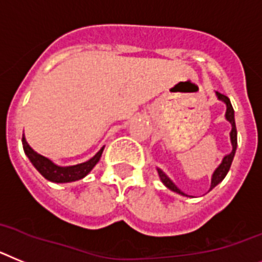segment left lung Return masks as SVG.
I'll use <instances>...</instances> for the list:
<instances>
[{
	"label": "left lung",
	"mask_w": 262,
	"mask_h": 262,
	"mask_svg": "<svg viewBox=\"0 0 262 262\" xmlns=\"http://www.w3.org/2000/svg\"><path fill=\"white\" fill-rule=\"evenodd\" d=\"M216 95H217V97H219V100H223L224 103L227 104V112H226V118L228 120L229 122H231L232 125V130H231V142H232V151L229 154H227L224 158H223L222 163L219 165V167L215 170V172H213L212 175V182H211V188L215 187L217 183H220V182L224 179V177L227 175V172H228L229 167H231V163H232V159H233V156H235V151H236V145H237V130H236V124H235V115H233V108H232V104L231 101H229L228 97L226 96V95H223V93H219L216 92ZM158 174H159V178H161V181L163 182V185L166 186L167 188H170L171 191H174V192H178V194L181 195H185L183 192H182L181 190H179L177 186L172 183L171 181L169 179V177L165 174V172L162 171V170L158 169Z\"/></svg>",
	"instance_id": "1"
}]
</instances>
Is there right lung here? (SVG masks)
Wrapping results in <instances>:
<instances>
[{
	"label": "right lung",
	"mask_w": 262,
	"mask_h": 262,
	"mask_svg": "<svg viewBox=\"0 0 262 262\" xmlns=\"http://www.w3.org/2000/svg\"><path fill=\"white\" fill-rule=\"evenodd\" d=\"M22 145H24L25 153L29 157V159H30L31 163L34 165V167H35L47 181L55 182V183H66V182H74L84 178V177L95 167V165L99 162L100 157H101L104 150V147H101V149L99 150V153L93 157V158H91L90 161H87V162L80 163V165L68 166V167H60V166L54 165V163H52L49 158H46V157L35 153L26 142L25 136H22Z\"/></svg>",
	"instance_id": "1"
}]
</instances>
